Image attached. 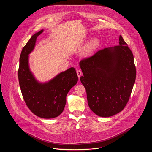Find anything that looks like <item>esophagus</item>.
<instances>
[{"instance_id": "34e87169", "label": "esophagus", "mask_w": 152, "mask_h": 152, "mask_svg": "<svg viewBox=\"0 0 152 152\" xmlns=\"http://www.w3.org/2000/svg\"><path fill=\"white\" fill-rule=\"evenodd\" d=\"M76 73H77V76H78L79 78H80V76H81V75H82V72H81V71L80 69H77V70L76 71Z\"/></svg>"}]
</instances>
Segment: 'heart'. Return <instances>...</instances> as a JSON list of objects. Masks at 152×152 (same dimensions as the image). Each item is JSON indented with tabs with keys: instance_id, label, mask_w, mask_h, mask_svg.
Instances as JSON below:
<instances>
[{
	"instance_id": "1",
	"label": "heart",
	"mask_w": 152,
	"mask_h": 152,
	"mask_svg": "<svg viewBox=\"0 0 152 152\" xmlns=\"http://www.w3.org/2000/svg\"><path fill=\"white\" fill-rule=\"evenodd\" d=\"M98 44H99V42L97 39H94L92 41H91L87 45L86 48L85 53L86 55L91 54L97 48V47L98 46Z\"/></svg>"
}]
</instances>
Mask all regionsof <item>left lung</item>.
Returning a JSON list of instances; mask_svg holds the SVG:
<instances>
[{
  "label": "left lung",
  "mask_w": 152,
  "mask_h": 152,
  "mask_svg": "<svg viewBox=\"0 0 152 152\" xmlns=\"http://www.w3.org/2000/svg\"><path fill=\"white\" fill-rule=\"evenodd\" d=\"M80 81L87 91L88 104L97 116L108 117L123 110L136 80L133 55L119 37V45L105 48L80 61Z\"/></svg>",
  "instance_id": "1"
}]
</instances>
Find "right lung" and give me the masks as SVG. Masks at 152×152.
<instances>
[{
    "mask_svg": "<svg viewBox=\"0 0 152 152\" xmlns=\"http://www.w3.org/2000/svg\"><path fill=\"white\" fill-rule=\"evenodd\" d=\"M43 32L40 31L31 36L23 48L18 69L19 86L24 101L30 110L43 118L59 116L64 110L66 96L76 85L78 77L74 68L60 73L48 83H39L29 70L28 55L33 51L36 38Z\"/></svg>",
    "mask_w": 152,
    "mask_h": 152,
    "instance_id": "add662e5",
    "label": "right lung"
}]
</instances>
